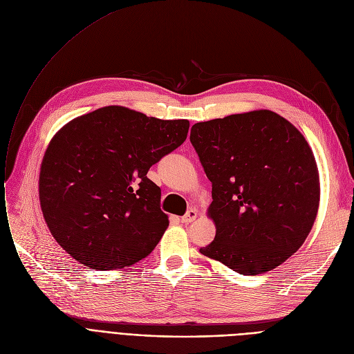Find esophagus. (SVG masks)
<instances>
[{
	"label": "esophagus",
	"mask_w": 354,
	"mask_h": 354,
	"mask_svg": "<svg viewBox=\"0 0 354 354\" xmlns=\"http://www.w3.org/2000/svg\"><path fill=\"white\" fill-rule=\"evenodd\" d=\"M196 218H197V210L192 209V210H189V212H187V213L181 217V223H184V224H189V223L194 221Z\"/></svg>",
	"instance_id": "1"
}]
</instances>
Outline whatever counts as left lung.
Returning a JSON list of instances; mask_svg holds the SVG:
<instances>
[{
  "mask_svg": "<svg viewBox=\"0 0 354 354\" xmlns=\"http://www.w3.org/2000/svg\"><path fill=\"white\" fill-rule=\"evenodd\" d=\"M190 141L212 181L216 237L200 253L256 276L280 266L315 224L320 187L313 151L281 115L259 110L197 122Z\"/></svg>",
  "mask_w": 354,
  "mask_h": 354,
  "instance_id": "left-lung-1",
  "label": "left lung"
}]
</instances>
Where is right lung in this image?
I'll use <instances>...</instances> for the list:
<instances>
[{
  "label": "right lung",
  "mask_w": 354,
  "mask_h": 354,
  "mask_svg": "<svg viewBox=\"0 0 354 354\" xmlns=\"http://www.w3.org/2000/svg\"><path fill=\"white\" fill-rule=\"evenodd\" d=\"M189 120H160L109 106L81 115L51 140L39 203L53 237L81 264L113 270L147 257L169 217L147 173L185 141Z\"/></svg>",
  "instance_id": "obj_1"
}]
</instances>
